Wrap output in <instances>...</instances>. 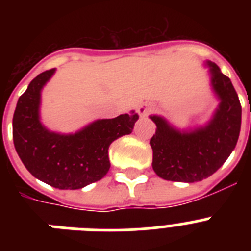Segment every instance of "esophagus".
Returning a JSON list of instances; mask_svg holds the SVG:
<instances>
[{"label": "esophagus", "mask_w": 251, "mask_h": 251, "mask_svg": "<svg viewBox=\"0 0 251 251\" xmlns=\"http://www.w3.org/2000/svg\"><path fill=\"white\" fill-rule=\"evenodd\" d=\"M151 110H152V105L148 103L141 104V105L137 108V113H138V115L141 117V118H145V117H147V115L151 113Z\"/></svg>", "instance_id": "esophagus-1"}]
</instances>
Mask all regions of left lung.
Here are the masks:
<instances>
[{"instance_id": "1", "label": "left lung", "mask_w": 251, "mask_h": 251, "mask_svg": "<svg viewBox=\"0 0 251 251\" xmlns=\"http://www.w3.org/2000/svg\"><path fill=\"white\" fill-rule=\"evenodd\" d=\"M203 64L219 101L207 122L181 129L163 115H150L157 126L150 141L152 167L157 176L167 181L192 183L207 178L225 163L238 143L241 128L238 94L216 64L210 60Z\"/></svg>"}]
</instances>
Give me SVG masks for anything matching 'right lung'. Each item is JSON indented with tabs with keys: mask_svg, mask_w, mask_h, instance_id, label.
Masks as SVG:
<instances>
[{
	"mask_svg": "<svg viewBox=\"0 0 251 251\" xmlns=\"http://www.w3.org/2000/svg\"><path fill=\"white\" fill-rule=\"evenodd\" d=\"M56 69L37 75L19 98L12 119L13 145L35 178L59 190H77L103 178L110 168L112 142L130 134L138 115L134 110L113 119H97L74 133L44 126L41 93Z\"/></svg>",
	"mask_w": 251,
	"mask_h": 251,
	"instance_id": "obj_1",
	"label": "right lung"
}]
</instances>
